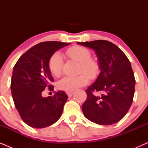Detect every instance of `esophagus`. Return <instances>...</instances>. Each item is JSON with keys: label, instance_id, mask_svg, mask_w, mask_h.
Here are the masks:
<instances>
[{"label": "esophagus", "instance_id": "esophagus-1", "mask_svg": "<svg viewBox=\"0 0 148 148\" xmlns=\"http://www.w3.org/2000/svg\"><path fill=\"white\" fill-rule=\"evenodd\" d=\"M66 94H67V96L69 97H71L73 94V92H66Z\"/></svg>", "mask_w": 148, "mask_h": 148}]
</instances>
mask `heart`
Here are the masks:
<instances>
[{
  "instance_id": "heart-1",
  "label": "heart",
  "mask_w": 148,
  "mask_h": 148,
  "mask_svg": "<svg viewBox=\"0 0 148 148\" xmlns=\"http://www.w3.org/2000/svg\"><path fill=\"white\" fill-rule=\"evenodd\" d=\"M66 55L71 59L79 62V73H84L77 77H65L57 84L58 90L72 92L83 87L88 83V77L96 79L100 71V64L96 60L92 59V52L87 48L82 46H73L65 51ZM63 68V59L59 53L56 52L50 58L48 69L52 75L58 77L61 75ZM86 75H85L84 74ZM88 75V77L86 76Z\"/></svg>"
}]
</instances>
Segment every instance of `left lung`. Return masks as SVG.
Masks as SVG:
<instances>
[{
	"instance_id": "1",
	"label": "left lung",
	"mask_w": 148,
	"mask_h": 148,
	"mask_svg": "<svg viewBox=\"0 0 148 148\" xmlns=\"http://www.w3.org/2000/svg\"><path fill=\"white\" fill-rule=\"evenodd\" d=\"M77 43L95 50L101 70L96 82L86 90L84 114L98 125L119 122L130 108L135 94V79L130 61L120 48L107 40ZM94 92L102 94L96 96Z\"/></svg>"
}]
</instances>
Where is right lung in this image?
<instances>
[{
  "label": "right lung",
  "mask_w": 148,
  "mask_h": 148,
  "mask_svg": "<svg viewBox=\"0 0 148 148\" xmlns=\"http://www.w3.org/2000/svg\"><path fill=\"white\" fill-rule=\"evenodd\" d=\"M69 43L48 41L29 48L14 66L11 90L14 104L24 122L34 128H44L56 123L61 116L68 96L58 91L52 96L44 98L42 92L54 90V79L48 62L56 50Z\"/></svg>",
  "instance_id": "1"
}]
</instances>
